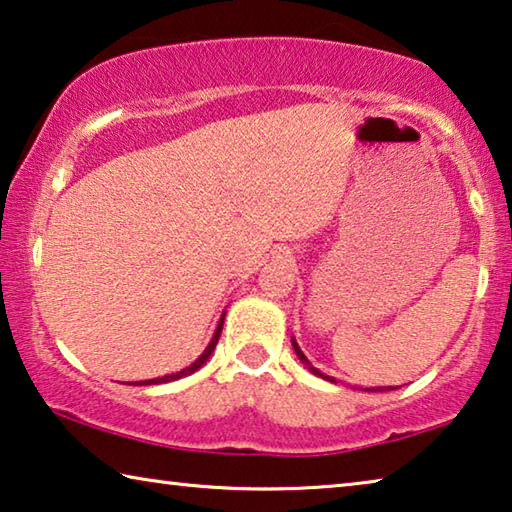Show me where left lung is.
I'll return each mask as SVG.
<instances>
[{
  "instance_id": "left-lung-1",
  "label": "left lung",
  "mask_w": 512,
  "mask_h": 512,
  "mask_svg": "<svg viewBox=\"0 0 512 512\" xmlns=\"http://www.w3.org/2000/svg\"><path fill=\"white\" fill-rule=\"evenodd\" d=\"M292 349H295V354H297V358L301 360V363H304V365H306V370H308V372H313L315 376H322V379H326V381H333V379H331V376H326V374H322L320 370H317V367H313V365H311V360H308V358H306V354H304V351H301V349H299V345H297V340H295V338H292ZM365 390H367V392H385V388H365ZM388 390H395V388H390V385H388Z\"/></svg>"
}]
</instances>
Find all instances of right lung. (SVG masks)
<instances>
[{
    "label": "right lung",
    "mask_w": 512,
    "mask_h": 512,
    "mask_svg": "<svg viewBox=\"0 0 512 512\" xmlns=\"http://www.w3.org/2000/svg\"><path fill=\"white\" fill-rule=\"evenodd\" d=\"M222 324H224V313H222V317H220V322H217V326H215V333H213V338H211V342H208V347L201 351V356L195 360V363H190L188 367H183L181 372H174V374H165V376H161V379H149V381H138L136 385H158V383H170V381H177V379H183V376H188V374H192V372H197L201 365L206 363L208 358H211V354L215 351V345H217V340H220V335H222Z\"/></svg>",
    "instance_id": "1"
}]
</instances>
